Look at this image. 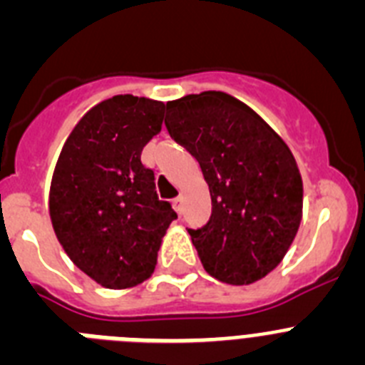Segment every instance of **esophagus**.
<instances>
[{
    "label": "esophagus",
    "mask_w": 365,
    "mask_h": 365,
    "mask_svg": "<svg viewBox=\"0 0 365 365\" xmlns=\"http://www.w3.org/2000/svg\"><path fill=\"white\" fill-rule=\"evenodd\" d=\"M173 208L177 210V214H182V197H175L173 199Z\"/></svg>",
    "instance_id": "1"
}]
</instances>
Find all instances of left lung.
<instances>
[{
	"label": "left lung",
	"instance_id": "1",
	"mask_svg": "<svg viewBox=\"0 0 365 365\" xmlns=\"http://www.w3.org/2000/svg\"><path fill=\"white\" fill-rule=\"evenodd\" d=\"M166 128L199 160L212 195L210 221L188 230L210 276L230 285L265 278L298 234L303 182L282 137L222 91L166 104Z\"/></svg>",
	"mask_w": 365,
	"mask_h": 365
}]
</instances>
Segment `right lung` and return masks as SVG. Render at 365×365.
<instances>
[{
  "label": "right lung",
  "instance_id": "1",
  "mask_svg": "<svg viewBox=\"0 0 365 365\" xmlns=\"http://www.w3.org/2000/svg\"><path fill=\"white\" fill-rule=\"evenodd\" d=\"M164 102L117 95L91 108L67 137L49 192L54 234L67 256L106 289H130L153 274L177 214L140 160L160 133Z\"/></svg>",
  "mask_w": 365,
  "mask_h": 365
}]
</instances>
